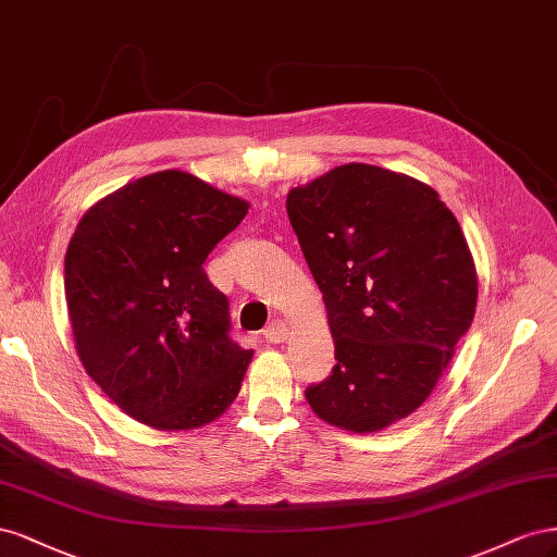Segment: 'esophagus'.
Masks as SVG:
<instances>
[{
  "mask_svg": "<svg viewBox=\"0 0 557 557\" xmlns=\"http://www.w3.org/2000/svg\"><path fill=\"white\" fill-rule=\"evenodd\" d=\"M289 336V326L284 324L282 320H275L273 324H268L265 326V331H263V338L268 341V343H284V338Z\"/></svg>",
  "mask_w": 557,
  "mask_h": 557,
  "instance_id": "esophagus-1",
  "label": "esophagus"
}]
</instances>
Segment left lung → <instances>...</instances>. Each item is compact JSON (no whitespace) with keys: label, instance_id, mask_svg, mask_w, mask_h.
Returning a JSON list of instances; mask_svg holds the SVG:
<instances>
[{"label":"left lung","instance_id":"obj_1","mask_svg":"<svg viewBox=\"0 0 557 557\" xmlns=\"http://www.w3.org/2000/svg\"><path fill=\"white\" fill-rule=\"evenodd\" d=\"M287 214L338 359L306 389L314 416L355 434L408 418L473 322L479 277L455 214L432 186L367 163L292 188Z\"/></svg>","mask_w":557,"mask_h":557}]
</instances>
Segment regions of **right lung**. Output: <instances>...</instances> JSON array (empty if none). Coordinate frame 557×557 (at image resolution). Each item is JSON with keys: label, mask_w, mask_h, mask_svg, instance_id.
<instances>
[{"label": "right lung", "mask_w": 557, "mask_h": 557, "mask_svg": "<svg viewBox=\"0 0 557 557\" xmlns=\"http://www.w3.org/2000/svg\"><path fill=\"white\" fill-rule=\"evenodd\" d=\"M247 210L196 174L163 170L78 221L65 253L74 347L128 418L182 432L235 401L253 352L231 341L228 298L202 263Z\"/></svg>", "instance_id": "1"}]
</instances>
